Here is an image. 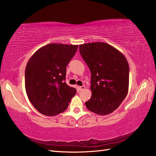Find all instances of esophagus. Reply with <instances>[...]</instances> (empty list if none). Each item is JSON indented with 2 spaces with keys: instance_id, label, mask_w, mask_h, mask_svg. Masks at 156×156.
Instances as JSON below:
<instances>
[{
  "instance_id": "obj_1",
  "label": "esophagus",
  "mask_w": 156,
  "mask_h": 156,
  "mask_svg": "<svg viewBox=\"0 0 156 156\" xmlns=\"http://www.w3.org/2000/svg\"><path fill=\"white\" fill-rule=\"evenodd\" d=\"M85 89V86H79V91H83V90H84Z\"/></svg>"
}]
</instances>
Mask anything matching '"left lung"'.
<instances>
[{"instance_id": "8db88e82", "label": "left lung", "mask_w": 156, "mask_h": 156, "mask_svg": "<svg viewBox=\"0 0 156 156\" xmlns=\"http://www.w3.org/2000/svg\"><path fill=\"white\" fill-rule=\"evenodd\" d=\"M81 57L91 73L92 95L87 108L105 115L118 108L129 90V64L119 50L103 42L79 45Z\"/></svg>"}]
</instances>
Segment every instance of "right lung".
Returning <instances> with one entry per match:
<instances>
[{
	"label": "right lung",
	"instance_id": "right-lung-1",
	"mask_svg": "<svg viewBox=\"0 0 156 156\" xmlns=\"http://www.w3.org/2000/svg\"><path fill=\"white\" fill-rule=\"evenodd\" d=\"M77 44L51 43L30 57L25 69V89L38 112L55 116L65 112L77 90L65 83L66 67Z\"/></svg>",
	"mask_w": 156,
	"mask_h": 156
}]
</instances>
